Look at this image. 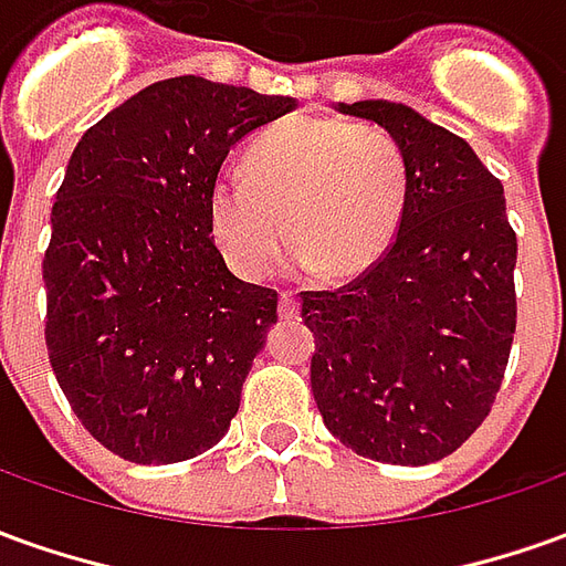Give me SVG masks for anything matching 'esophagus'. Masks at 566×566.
Returning a JSON list of instances; mask_svg holds the SVG:
<instances>
[{"instance_id":"obj_1","label":"esophagus","mask_w":566,"mask_h":566,"mask_svg":"<svg viewBox=\"0 0 566 566\" xmlns=\"http://www.w3.org/2000/svg\"><path fill=\"white\" fill-rule=\"evenodd\" d=\"M296 312H300V300L291 291H282L279 294V315L282 318H296Z\"/></svg>"}]
</instances>
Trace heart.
I'll return each instance as SVG.
<instances>
[{
  "label": "heart",
  "mask_w": 566,
  "mask_h": 566,
  "mask_svg": "<svg viewBox=\"0 0 566 566\" xmlns=\"http://www.w3.org/2000/svg\"><path fill=\"white\" fill-rule=\"evenodd\" d=\"M405 199V156L382 128L294 116L256 137L244 174L211 184L208 223L248 282L272 270L284 235L303 272L352 275L389 248Z\"/></svg>",
  "instance_id": "1"
}]
</instances>
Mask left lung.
Masks as SVG:
<instances>
[{"instance_id":"obj_1","label":"left lung","mask_w":566,"mask_h":566,"mask_svg":"<svg viewBox=\"0 0 566 566\" xmlns=\"http://www.w3.org/2000/svg\"><path fill=\"white\" fill-rule=\"evenodd\" d=\"M377 122L407 168L392 244L358 279L303 291L310 379L331 434L389 465L444 460L503 386L515 337L517 239L503 184L472 146L405 104H337Z\"/></svg>"}]
</instances>
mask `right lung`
Wrapping results in <instances>:
<instances>
[{
	"label": "right lung",
	"mask_w": 566,
	"mask_h": 566,
	"mask_svg": "<svg viewBox=\"0 0 566 566\" xmlns=\"http://www.w3.org/2000/svg\"><path fill=\"white\" fill-rule=\"evenodd\" d=\"M294 106L165 78L91 125L70 156L42 260L45 346L78 422L122 460H192L239 413L279 294L227 270L208 192L229 149Z\"/></svg>",
	"instance_id": "1"
}]
</instances>
